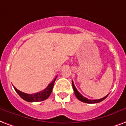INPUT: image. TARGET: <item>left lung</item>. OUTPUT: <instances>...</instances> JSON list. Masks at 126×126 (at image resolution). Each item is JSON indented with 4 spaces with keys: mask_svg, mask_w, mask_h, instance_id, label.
I'll use <instances>...</instances> for the list:
<instances>
[{
    "mask_svg": "<svg viewBox=\"0 0 126 126\" xmlns=\"http://www.w3.org/2000/svg\"><path fill=\"white\" fill-rule=\"evenodd\" d=\"M72 85H73V90H74V92H75V95L76 97H77L79 101H83L84 103H99L101 102L103 100H104L105 99L108 97V95H107L106 96H105L104 97L101 99H89L86 98L82 95L81 94H80L79 92L77 91V89H76V87L74 85V83H73V81H72Z\"/></svg>",
    "mask_w": 126,
    "mask_h": 126,
    "instance_id": "1",
    "label": "left lung"
}]
</instances>
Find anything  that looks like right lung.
<instances>
[{
    "label": "right lung",
    "instance_id": "obj_1",
    "mask_svg": "<svg viewBox=\"0 0 126 126\" xmlns=\"http://www.w3.org/2000/svg\"><path fill=\"white\" fill-rule=\"evenodd\" d=\"M56 78H57V76L48 85V86L45 89H43L41 92H39V93H36V94H25V93H23V92L18 90V89L16 88L15 87H14V89L16 92V93L19 95V96L22 99H23L24 100H25V101H29V102H38V101H43V100L47 99L50 96L51 92H52V90H53V87L54 83H55V81Z\"/></svg>",
    "mask_w": 126,
    "mask_h": 126
}]
</instances>
